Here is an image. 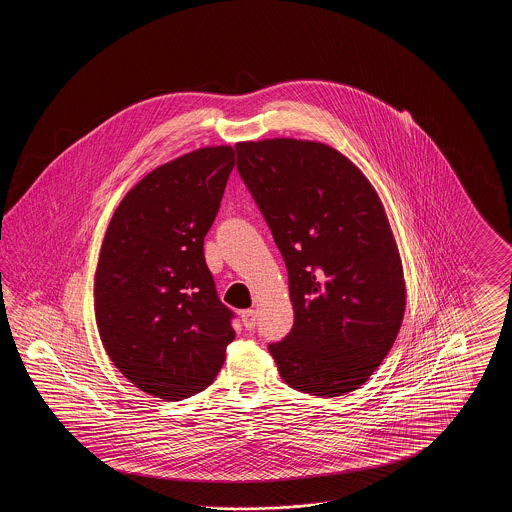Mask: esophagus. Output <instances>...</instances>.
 Here are the masks:
<instances>
[{
  "instance_id": "esophagus-1",
  "label": "esophagus",
  "mask_w": 512,
  "mask_h": 512,
  "mask_svg": "<svg viewBox=\"0 0 512 512\" xmlns=\"http://www.w3.org/2000/svg\"><path fill=\"white\" fill-rule=\"evenodd\" d=\"M242 322H244L247 330H255V326H257V313H255V309H245V311H242Z\"/></svg>"
}]
</instances>
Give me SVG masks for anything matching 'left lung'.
<instances>
[{"label":"left lung","instance_id":"1","mask_svg":"<svg viewBox=\"0 0 512 512\" xmlns=\"http://www.w3.org/2000/svg\"><path fill=\"white\" fill-rule=\"evenodd\" d=\"M238 172L288 268L293 326L270 343L293 390L338 397L382 365L405 315L384 207L347 157L318 142L236 146Z\"/></svg>","mask_w":512,"mask_h":512}]
</instances>
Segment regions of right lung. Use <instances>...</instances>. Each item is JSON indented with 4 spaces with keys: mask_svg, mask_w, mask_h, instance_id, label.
<instances>
[{
    "mask_svg": "<svg viewBox=\"0 0 512 512\" xmlns=\"http://www.w3.org/2000/svg\"><path fill=\"white\" fill-rule=\"evenodd\" d=\"M232 169L234 149L219 146L149 172L101 244L94 307L103 347L136 388L165 401L211 386L236 336L203 255Z\"/></svg>",
    "mask_w": 512,
    "mask_h": 512,
    "instance_id": "obj_1",
    "label": "right lung"
}]
</instances>
